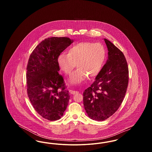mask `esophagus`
Returning <instances> with one entry per match:
<instances>
[{
  "label": "esophagus",
  "instance_id": "34e87169",
  "mask_svg": "<svg viewBox=\"0 0 152 152\" xmlns=\"http://www.w3.org/2000/svg\"><path fill=\"white\" fill-rule=\"evenodd\" d=\"M69 91L70 94H77V93H79V92H78V91H74V90H72V89H70Z\"/></svg>",
  "mask_w": 152,
  "mask_h": 152
}]
</instances>
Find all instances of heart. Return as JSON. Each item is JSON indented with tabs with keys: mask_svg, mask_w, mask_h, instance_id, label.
Returning a JSON list of instances; mask_svg holds the SVG:
<instances>
[{
	"mask_svg": "<svg viewBox=\"0 0 152 152\" xmlns=\"http://www.w3.org/2000/svg\"><path fill=\"white\" fill-rule=\"evenodd\" d=\"M105 58L106 50L102 44L81 42L71 47L68 54H60L57 62L60 69L66 75L71 73L76 64L78 68L71 75L69 82L77 85L88 76H96L101 71Z\"/></svg>",
	"mask_w": 152,
	"mask_h": 152,
	"instance_id": "obj_1",
	"label": "heart"
}]
</instances>
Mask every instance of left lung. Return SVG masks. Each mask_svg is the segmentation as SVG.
Here are the masks:
<instances>
[{
	"label": "left lung",
	"mask_w": 152,
	"mask_h": 152,
	"mask_svg": "<svg viewBox=\"0 0 152 152\" xmlns=\"http://www.w3.org/2000/svg\"><path fill=\"white\" fill-rule=\"evenodd\" d=\"M108 58L91 87L83 93L85 110L91 119L104 121L121 105L129 81V69L123 52L104 39Z\"/></svg>",
	"instance_id": "obj_1"
}]
</instances>
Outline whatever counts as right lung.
I'll use <instances>...</instances> for the list:
<instances>
[{
  "label": "right lung",
  "instance_id": "add662e5",
  "mask_svg": "<svg viewBox=\"0 0 152 152\" xmlns=\"http://www.w3.org/2000/svg\"><path fill=\"white\" fill-rule=\"evenodd\" d=\"M73 42L67 37L45 39L29 56L26 73L28 96L37 113L50 121L63 116L70 99L58 72L57 58Z\"/></svg>",
  "mask_w": 152,
  "mask_h": 152
}]
</instances>
